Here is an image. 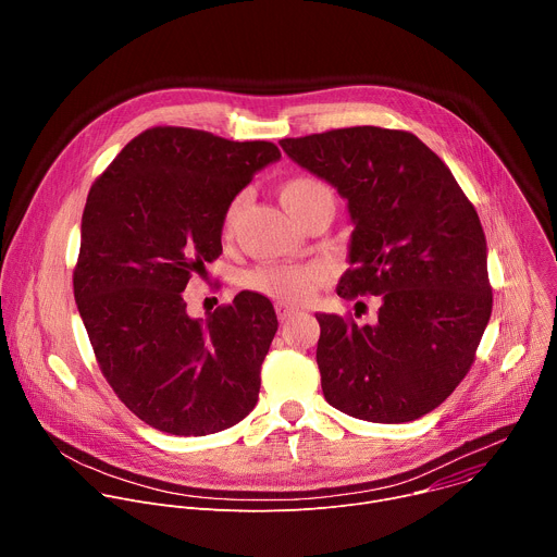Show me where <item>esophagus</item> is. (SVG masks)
<instances>
[{"mask_svg":"<svg viewBox=\"0 0 557 557\" xmlns=\"http://www.w3.org/2000/svg\"><path fill=\"white\" fill-rule=\"evenodd\" d=\"M275 310H277L280 322H288L290 317H295V314H297V308H293V306H286V304H277V306H275Z\"/></svg>","mask_w":557,"mask_h":557,"instance_id":"34e87169","label":"esophagus"}]
</instances>
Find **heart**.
<instances>
[{"label": "heart", "mask_w": 557, "mask_h": 557, "mask_svg": "<svg viewBox=\"0 0 557 557\" xmlns=\"http://www.w3.org/2000/svg\"><path fill=\"white\" fill-rule=\"evenodd\" d=\"M284 209L297 218L301 211L317 202H333V191L326 183L312 176H295L280 185L277 189ZM245 194H237L224 209L222 233L228 235L245 207ZM329 277L326 267L322 264H262L247 273L245 284L267 297L277 301L299 304L306 301Z\"/></svg>", "instance_id": "1"}]
</instances>
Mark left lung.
I'll return each mask as SVG.
<instances>
[{"label":"left lung","mask_w":557,"mask_h":557,"mask_svg":"<svg viewBox=\"0 0 557 557\" xmlns=\"http://www.w3.org/2000/svg\"><path fill=\"white\" fill-rule=\"evenodd\" d=\"M280 145L348 202L350 269L337 295L381 299L374 326L317 314L326 401L372 423L421 419L465 379L492 317L479 213L410 132L363 125Z\"/></svg>","instance_id":"obj_1"}]
</instances>
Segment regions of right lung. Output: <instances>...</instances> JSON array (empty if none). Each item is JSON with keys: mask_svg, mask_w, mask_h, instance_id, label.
Masks as SVG:
<instances>
[{"mask_svg": "<svg viewBox=\"0 0 557 557\" xmlns=\"http://www.w3.org/2000/svg\"><path fill=\"white\" fill-rule=\"evenodd\" d=\"M280 156L267 140L151 127L88 194L74 299L103 376L156 430L213 434L258 404L273 304L243 290L194 320L183 290L222 253L226 205Z\"/></svg>", "mask_w": 557, "mask_h": 557, "instance_id": "add662e5", "label": "right lung"}]
</instances>
